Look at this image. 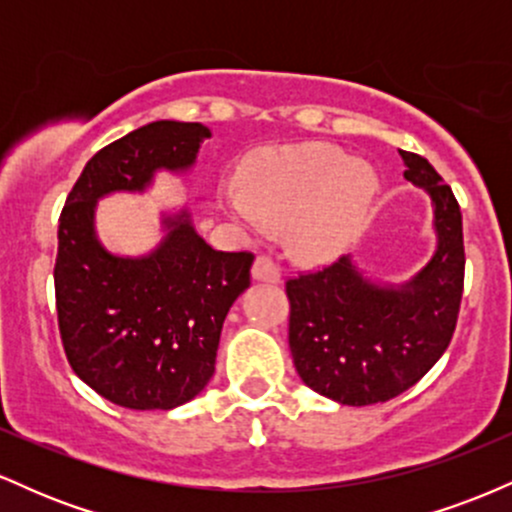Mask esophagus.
Listing matches in <instances>:
<instances>
[{
  "label": "esophagus",
  "mask_w": 512,
  "mask_h": 512,
  "mask_svg": "<svg viewBox=\"0 0 512 512\" xmlns=\"http://www.w3.org/2000/svg\"><path fill=\"white\" fill-rule=\"evenodd\" d=\"M252 279L257 281H269V284H279L281 281V269L276 267L274 260H269V257L260 255L252 264Z\"/></svg>",
  "instance_id": "1"
}]
</instances>
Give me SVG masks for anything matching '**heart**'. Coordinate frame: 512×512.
<instances>
[{
	"label": "heart",
	"mask_w": 512,
	"mask_h": 512,
	"mask_svg": "<svg viewBox=\"0 0 512 512\" xmlns=\"http://www.w3.org/2000/svg\"><path fill=\"white\" fill-rule=\"evenodd\" d=\"M380 190L375 170L330 144L264 151L243 180L219 187L223 209L250 231L289 226L291 250L308 262L339 255L356 236Z\"/></svg>",
	"instance_id": "b5f03b06"
}]
</instances>
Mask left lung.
I'll return each instance as SVG.
<instances>
[{
	"label": "left lung",
	"instance_id": "1",
	"mask_svg": "<svg viewBox=\"0 0 512 512\" xmlns=\"http://www.w3.org/2000/svg\"><path fill=\"white\" fill-rule=\"evenodd\" d=\"M399 156L404 178L431 195V262L402 286L373 284L349 257L286 281L293 366L310 390L349 407L387 402L419 383L448 349L460 313V204L424 156Z\"/></svg>",
	"mask_w": 512,
	"mask_h": 512
}]
</instances>
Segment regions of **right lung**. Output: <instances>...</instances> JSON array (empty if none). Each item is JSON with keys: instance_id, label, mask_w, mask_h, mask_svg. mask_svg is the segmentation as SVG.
Masks as SVG:
<instances>
[{"instance_id": "right-lung-1", "label": "right lung", "mask_w": 512, "mask_h": 512, "mask_svg": "<svg viewBox=\"0 0 512 512\" xmlns=\"http://www.w3.org/2000/svg\"><path fill=\"white\" fill-rule=\"evenodd\" d=\"M211 132L158 120L98 151L60 216L55 301L69 366L125 409H173L214 375L221 327L250 286L252 252H221L190 214L163 216L166 238L144 257H117L96 238L93 214L110 192H142L156 170H187Z\"/></svg>"}]
</instances>
